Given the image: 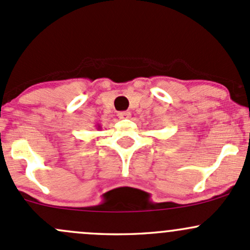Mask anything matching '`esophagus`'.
<instances>
[{
  "label": "esophagus",
  "mask_w": 250,
  "mask_h": 250,
  "mask_svg": "<svg viewBox=\"0 0 250 250\" xmlns=\"http://www.w3.org/2000/svg\"><path fill=\"white\" fill-rule=\"evenodd\" d=\"M118 117H119L120 119H130V118H131V112H128V111L119 112V113H118Z\"/></svg>",
  "instance_id": "1"
}]
</instances>
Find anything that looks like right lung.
Masks as SVG:
<instances>
[{"instance_id":"add662e5","label":"right lung","mask_w":250,"mask_h":250,"mask_svg":"<svg viewBox=\"0 0 250 250\" xmlns=\"http://www.w3.org/2000/svg\"><path fill=\"white\" fill-rule=\"evenodd\" d=\"M96 126V128H98V130H100V128H101V125H99V124H96L95 125Z\"/></svg>"}]
</instances>
